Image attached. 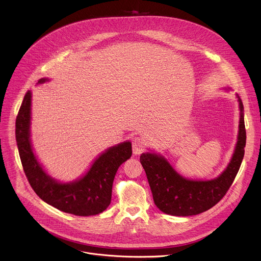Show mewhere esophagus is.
Returning a JSON list of instances; mask_svg holds the SVG:
<instances>
[{"instance_id": "1", "label": "esophagus", "mask_w": 261, "mask_h": 261, "mask_svg": "<svg viewBox=\"0 0 261 261\" xmlns=\"http://www.w3.org/2000/svg\"><path fill=\"white\" fill-rule=\"evenodd\" d=\"M145 148H146V142L143 138H140V136H138V138H134L132 140L133 154H135V155L141 154L145 150Z\"/></svg>"}]
</instances>
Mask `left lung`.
Instances as JSON below:
<instances>
[{
  "label": "left lung",
  "instance_id": "left-lung-1",
  "mask_svg": "<svg viewBox=\"0 0 261 261\" xmlns=\"http://www.w3.org/2000/svg\"><path fill=\"white\" fill-rule=\"evenodd\" d=\"M229 91L230 88H224ZM239 103V126L237 143L226 168L215 179L193 180L181 175L168 160L153 150L141 154L156 207L167 215L188 217L212 208L220 201L234 182L244 156L245 126L243 103L236 93Z\"/></svg>",
  "mask_w": 261,
  "mask_h": 261
}]
</instances>
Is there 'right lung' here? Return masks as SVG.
I'll use <instances>...</instances> for the list:
<instances>
[{"instance_id": "obj_1", "label": "right lung", "mask_w": 261, "mask_h": 261, "mask_svg": "<svg viewBox=\"0 0 261 261\" xmlns=\"http://www.w3.org/2000/svg\"><path fill=\"white\" fill-rule=\"evenodd\" d=\"M49 81L41 78L37 85ZM32 92L25 96L16 119V140L22 166L35 193L45 203L75 216H94L111 203L112 185L118 167L132 155L130 141L109 147L96 158L88 171L76 180L60 182L41 164L31 139Z\"/></svg>"}]
</instances>
